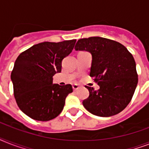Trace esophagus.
Wrapping results in <instances>:
<instances>
[{
  "instance_id": "esophagus-1",
  "label": "esophagus",
  "mask_w": 149,
  "mask_h": 149,
  "mask_svg": "<svg viewBox=\"0 0 149 149\" xmlns=\"http://www.w3.org/2000/svg\"><path fill=\"white\" fill-rule=\"evenodd\" d=\"M79 88V85H77V84H73L72 85V89H73V91H77L78 89Z\"/></svg>"
}]
</instances>
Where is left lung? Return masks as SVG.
Wrapping results in <instances>:
<instances>
[{"mask_svg": "<svg viewBox=\"0 0 149 149\" xmlns=\"http://www.w3.org/2000/svg\"><path fill=\"white\" fill-rule=\"evenodd\" d=\"M76 51L89 52L92 56L90 76L100 89H88L89 97L83 105L98 117H111L122 111L132 100L138 84L136 64L128 50L115 41L101 37L78 40Z\"/></svg>", "mask_w": 149, "mask_h": 149, "instance_id": "obj_1", "label": "left lung"}]
</instances>
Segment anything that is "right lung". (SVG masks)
<instances>
[{
  "label": "right lung",
  "mask_w": 149,
  "mask_h": 149,
  "mask_svg": "<svg viewBox=\"0 0 149 149\" xmlns=\"http://www.w3.org/2000/svg\"><path fill=\"white\" fill-rule=\"evenodd\" d=\"M77 40L34 45L15 61L10 79L14 95L21 111L34 120L47 121L62 112L70 84H52L53 76L62 70V61L72 51Z\"/></svg>",
  "instance_id": "1"
}]
</instances>
